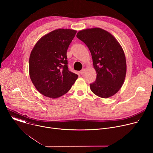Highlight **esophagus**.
Here are the masks:
<instances>
[{
    "instance_id": "1",
    "label": "esophagus",
    "mask_w": 153,
    "mask_h": 153,
    "mask_svg": "<svg viewBox=\"0 0 153 153\" xmlns=\"http://www.w3.org/2000/svg\"><path fill=\"white\" fill-rule=\"evenodd\" d=\"M85 69H83V70H82L80 71V74H83L84 73H85Z\"/></svg>"
}]
</instances>
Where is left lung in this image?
Returning <instances> with one entry per match:
<instances>
[{
    "label": "left lung",
    "instance_id": "left-lung-1",
    "mask_svg": "<svg viewBox=\"0 0 153 153\" xmlns=\"http://www.w3.org/2000/svg\"><path fill=\"white\" fill-rule=\"evenodd\" d=\"M76 36L89 48L97 73L96 81L90 84L91 91L102 98L113 96L123 85L126 73V58L120 43L100 28L81 30Z\"/></svg>",
    "mask_w": 153,
    "mask_h": 153
}]
</instances>
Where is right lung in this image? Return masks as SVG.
<instances>
[{"instance_id":"add662e5","label":"right lung","mask_w":153,"mask_h":153,"mask_svg":"<svg viewBox=\"0 0 153 153\" xmlns=\"http://www.w3.org/2000/svg\"><path fill=\"white\" fill-rule=\"evenodd\" d=\"M77 31L57 29L42 37L29 59V74L37 90L55 99L71 89L78 76L69 71L67 51Z\"/></svg>"}]
</instances>
